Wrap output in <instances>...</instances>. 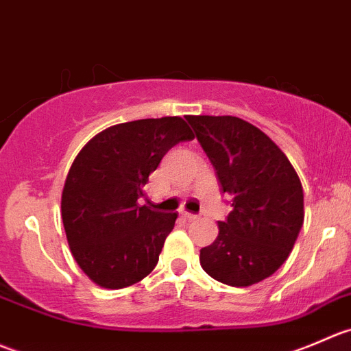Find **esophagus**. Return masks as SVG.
Masks as SVG:
<instances>
[{
  "label": "esophagus",
  "mask_w": 351,
  "mask_h": 351,
  "mask_svg": "<svg viewBox=\"0 0 351 351\" xmlns=\"http://www.w3.org/2000/svg\"><path fill=\"white\" fill-rule=\"evenodd\" d=\"M182 217L186 218V220H189V221H193V220H197V215H194V213H189V211H184V213H182Z\"/></svg>",
  "instance_id": "34e87169"
}]
</instances>
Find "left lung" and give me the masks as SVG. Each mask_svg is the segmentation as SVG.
<instances>
[{
	"mask_svg": "<svg viewBox=\"0 0 351 351\" xmlns=\"http://www.w3.org/2000/svg\"><path fill=\"white\" fill-rule=\"evenodd\" d=\"M232 196L213 244L199 251L204 271L230 287L271 276L292 252L304 223V191L293 165L259 128L234 116H187Z\"/></svg>",
	"mask_w": 351,
	"mask_h": 351,
	"instance_id": "obj_1",
	"label": "left lung"
}]
</instances>
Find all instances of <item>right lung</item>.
<instances>
[{"label":"right lung","instance_id":"1","mask_svg":"<svg viewBox=\"0 0 351 351\" xmlns=\"http://www.w3.org/2000/svg\"><path fill=\"white\" fill-rule=\"evenodd\" d=\"M194 134L182 117L138 119L100 131L66 176L61 218L69 249L95 285L119 290L154 271L177 213L140 206L148 176Z\"/></svg>","mask_w":351,"mask_h":351}]
</instances>
